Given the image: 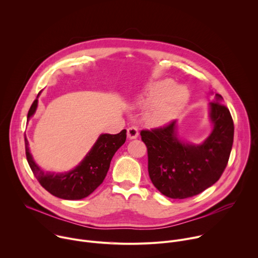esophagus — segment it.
Returning <instances> with one entry per match:
<instances>
[{"mask_svg": "<svg viewBox=\"0 0 258 258\" xmlns=\"http://www.w3.org/2000/svg\"><path fill=\"white\" fill-rule=\"evenodd\" d=\"M127 137H128V139H131V140L137 139V138L139 137V131H138V128L135 127V126L128 127V128H127Z\"/></svg>", "mask_w": 258, "mask_h": 258, "instance_id": "esophagus-1", "label": "esophagus"}]
</instances>
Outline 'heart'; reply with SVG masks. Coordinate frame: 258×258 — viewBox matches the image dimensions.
I'll use <instances>...</instances> for the list:
<instances>
[{
  "instance_id": "1",
  "label": "heart",
  "mask_w": 258,
  "mask_h": 258,
  "mask_svg": "<svg viewBox=\"0 0 258 258\" xmlns=\"http://www.w3.org/2000/svg\"><path fill=\"white\" fill-rule=\"evenodd\" d=\"M189 91L170 80L151 84L138 100V105L147 108L145 119L149 125L159 127L173 121L189 101Z\"/></svg>"
}]
</instances>
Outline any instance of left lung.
<instances>
[{"label":"left lung","mask_w":258,"mask_h":258,"mask_svg":"<svg viewBox=\"0 0 258 258\" xmlns=\"http://www.w3.org/2000/svg\"><path fill=\"white\" fill-rule=\"evenodd\" d=\"M223 97L215 94L209 103L212 130L200 144L179 138L176 120L152 131H142L148 150V171L155 188L172 199L200 194L223 174L232 151L234 122Z\"/></svg>","instance_id":"1"}]
</instances>
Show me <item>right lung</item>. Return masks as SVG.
<instances>
[{
	"mask_svg": "<svg viewBox=\"0 0 258 258\" xmlns=\"http://www.w3.org/2000/svg\"><path fill=\"white\" fill-rule=\"evenodd\" d=\"M39 95L29 109L27 120L36 111ZM125 139V130L116 135H100L80 164L66 172H45L33 160L26 137H24L25 153L34 176L49 193L65 200H80L92 194L103 182L112 157L124 144Z\"/></svg>",
	"mask_w": 258,
	"mask_h": 258,
	"instance_id": "add662e5",
	"label": "right lung"
}]
</instances>
